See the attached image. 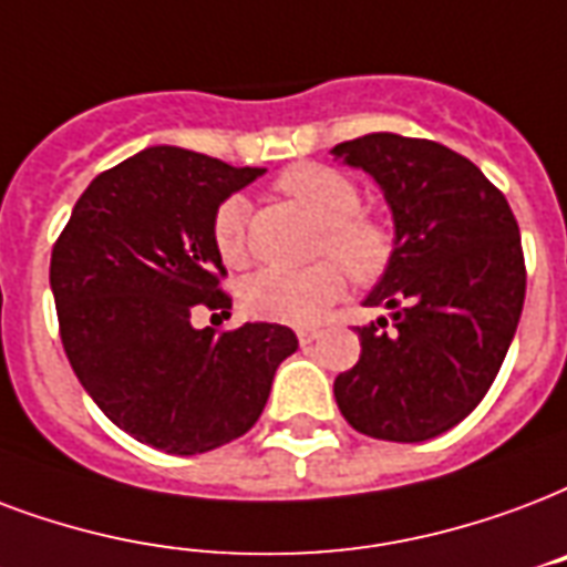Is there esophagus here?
I'll list each match as a JSON object with an SVG mask.
<instances>
[{"instance_id": "34e87169", "label": "esophagus", "mask_w": 567, "mask_h": 567, "mask_svg": "<svg viewBox=\"0 0 567 567\" xmlns=\"http://www.w3.org/2000/svg\"><path fill=\"white\" fill-rule=\"evenodd\" d=\"M318 336H321V330H315V327H300V330H297V339H300L302 348H306V344H312Z\"/></svg>"}]
</instances>
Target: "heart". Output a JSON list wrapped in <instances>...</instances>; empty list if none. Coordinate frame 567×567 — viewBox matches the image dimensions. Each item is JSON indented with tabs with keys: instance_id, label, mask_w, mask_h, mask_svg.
<instances>
[{
	"instance_id": "1",
	"label": "heart",
	"mask_w": 567,
	"mask_h": 567,
	"mask_svg": "<svg viewBox=\"0 0 567 567\" xmlns=\"http://www.w3.org/2000/svg\"><path fill=\"white\" fill-rule=\"evenodd\" d=\"M276 189L321 223L318 252L330 255L300 270L267 267L240 288V302L252 318L276 323H315L344 293L346 267L357 285H374L395 258V231L386 219L362 210V193L344 172L323 163H293L276 178ZM249 202L226 196L210 214V244L219 261H249ZM337 261L332 262L331 258Z\"/></svg>"
}]
</instances>
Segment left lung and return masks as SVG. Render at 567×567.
Here are the masks:
<instances>
[{"instance_id":"left-lung-1","label":"left lung","mask_w":567,"mask_h":567,"mask_svg":"<svg viewBox=\"0 0 567 567\" xmlns=\"http://www.w3.org/2000/svg\"><path fill=\"white\" fill-rule=\"evenodd\" d=\"M378 181L395 219V258L365 306L360 362L332 392L360 434L422 443L485 399L526 297L520 228L482 168L446 145L369 133L332 148Z\"/></svg>"}]
</instances>
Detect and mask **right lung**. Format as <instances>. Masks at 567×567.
<instances>
[{
    "label": "right lung",
    "mask_w": 567,
    "mask_h": 567,
    "mask_svg": "<svg viewBox=\"0 0 567 567\" xmlns=\"http://www.w3.org/2000/svg\"><path fill=\"white\" fill-rule=\"evenodd\" d=\"M261 172L145 148L89 184L53 246L50 288L73 374L106 419L168 455L244 437L297 351L282 323L216 332L189 321L231 309L210 214Z\"/></svg>",
    "instance_id": "right-lung-1"
}]
</instances>
